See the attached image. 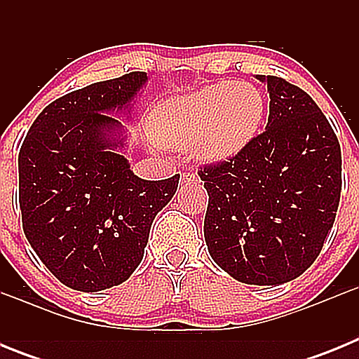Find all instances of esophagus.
Here are the masks:
<instances>
[{"label": "esophagus", "mask_w": 359, "mask_h": 359, "mask_svg": "<svg viewBox=\"0 0 359 359\" xmlns=\"http://www.w3.org/2000/svg\"><path fill=\"white\" fill-rule=\"evenodd\" d=\"M182 182H198V176L194 172H183Z\"/></svg>", "instance_id": "1"}]
</instances>
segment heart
Segmentation results:
<instances>
[{
	"label": "heart",
	"instance_id": "1",
	"mask_svg": "<svg viewBox=\"0 0 359 359\" xmlns=\"http://www.w3.org/2000/svg\"><path fill=\"white\" fill-rule=\"evenodd\" d=\"M264 118V98L246 82H217L160 107L156 131L165 145H198L207 160L233 156L252 140Z\"/></svg>",
	"mask_w": 359,
	"mask_h": 359
}]
</instances>
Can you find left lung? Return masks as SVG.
Returning a JSON list of instances; mask_svg holds the SVG:
<instances>
[{
	"label": "left lung",
	"instance_id": "left-lung-1",
	"mask_svg": "<svg viewBox=\"0 0 359 359\" xmlns=\"http://www.w3.org/2000/svg\"><path fill=\"white\" fill-rule=\"evenodd\" d=\"M269 116L236 156L198 170L208 192L205 241L215 264L244 284L275 286L316 261L341 192L331 123L298 86L273 75Z\"/></svg>",
	"mask_w": 359,
	"mask_h": 359
}]
</instances>
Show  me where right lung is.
<instances>
[{"label": "right lung", "mask_w": 359, "mask_h": 359, "mask_svg": "<svg viewBox=\"0 0 359 359\" xmlns=\"http://www.w3.org/2000/svg\"><path fill=\"white\" fill-rule=\"evenodd\" d=\"M147 81L131 72L57 98L19 149L23 231L53 277L93 293L128 280L144 259L151 224L176 194L180 176L147 182L116 149L129 106Z\"/></svg>", "instance_id": "right-lung-1"}]
</instances>
